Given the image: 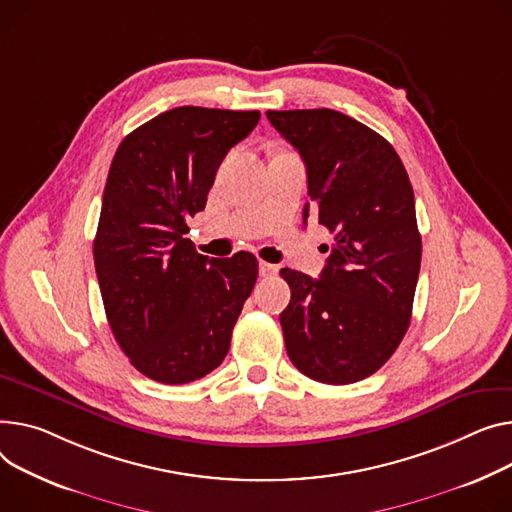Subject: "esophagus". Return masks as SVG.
<instances>
[{
  "instance_id": "1",
  "label": "esophagus",
  "mask_w": 512,
  "mask_h": 512,
  "mask_svg": "<svg viewBox=\"0 0 512 512\" xmlns=\"http://www.w3.org/2000/svg\"><path fill=\"white\" fill-rule=\"evenodd\" d=\"M278 274V265H271L267 261H259V276L261 278H274Z\"/></svg>"
}]
</instances>
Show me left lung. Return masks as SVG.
Masks as SVG:
<instances>
[{
	"label": "left lung",
	"instance_id": "left-lung-1",
	"mask_svg": "<svg viewBox=\"0 0 512 512\" xmlns=\"http://www.w3.org/2000/svg\"><path fill=\"white\" fill-rule=\"evenodd\" d=\"M304 160L311 206L333 236L319 280L294 269L282 311L286 352L306 377L350 385L377 372L410 327L422 238L414 189L393 146L331 109L267 111Z\"/></svg>",
	"mask_w": 512,
	"mask_h": 512
}]
</instances>
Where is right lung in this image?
<instances>
[{
	"instance_id": "add662e5",
	"label": "right lung",
	"mask_w": 512,
	"mask_h": 512,
	"mask_svg": "<svg viewBox=\"0 0 512 512\" xmlns=\"http://www.w3.org/2000/svg\"><path fill=\"white\" fill-rule=\"evenodd\" d=\"M259 111L179 107L119 144L102 195L94 267L119 348L148 379L183 385L228 354L259 267L241 251L199 255L187 218L206 208L218 166Z\"/></svg>"
}]
</instances>
